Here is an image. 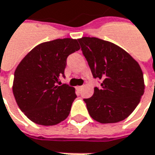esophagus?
<instances>
[{
    "mask_svg": "<svg viewBox=\"0 0 155 155\" xmlns=\"http://www.w3.org/2000/svg\"><path fill=\"white\" fill-rule=\"evenodd\" d=\"M76 89H77L78 91H81L82 89V86H78V87H76Z\"/></svg>",
    "mask_w": 155,
    "mask_h": 155,
    "instance_id": "1",
    "label": "esophagus"
}]
</instances>
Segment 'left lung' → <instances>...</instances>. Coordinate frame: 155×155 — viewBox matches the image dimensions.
I'll return each mask as SVG.
<instances>
[{
    "label": "left lung",
    "instance_id": "left-lung-1",
    "mask_svg": "<svg viewBox=\"0 0 155 155\" xmlns=\"http://www.w3.org/2000/svg\"><path fill=\"white\" fill-rule=\"evenodd\" d=\"M94 78L102 81L94 95L85 99L89 115L101 124L124 120L134 111L144 94L145 84L139 63L124 49L98 38L78 39Z\"/></svg>",
    "mask_w": 155,
    "mask_h": 155
}]
</instances>
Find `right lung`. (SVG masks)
Instances as JSON below:
<instances>
[{
    "label": "right lung",
    "instance_id": "obj_1",
    "mask_svg": "<svg viewBox=\"0 0 155 155\" xmlns=\"http://www.w3.org/2000/svg\"><path fill=\"white\" fill-rule=\"evenodd\" d=\"M79 50L77 39L48 41L33 48L17 66L13 93L19 109L33 123L56 125L68 117L75 89L57 83L64 76L68 55Z\"/></svg>",
    "mask_w": 155,
    "mask_h": 155
}]
</instances>
